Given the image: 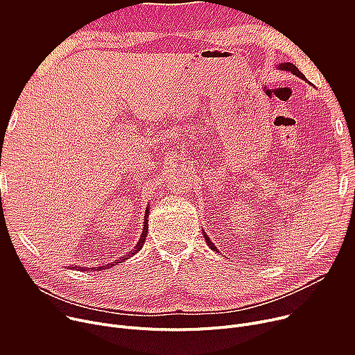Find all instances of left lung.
I'll return each instance as SVG.
<instances>
[{
  "label": "left lung",
  "mask_w": 355,
  "mask_h": 355,
  "mask_svg": "<svg viewBox=\"0 0 355 355\" xmlns=\"http://www.w3.org/2000/svg\"><path fill=\"white\" fill-rule=\"evenodd\" d=\"M278 67H279V70H286V71H291L292 74H295V76H297V77H300V78H303V80H306V77L303 76V74H302V73L297 70V67H296L295 64H292V63H282V64H279ZM204 236H205V240H207L208 245H209L212 250L218 251L216 245H215V244L211 241V239L208 237V234H207V233H204Z\"/></svg>",
  "instance_id": "1"
}]
</instances>
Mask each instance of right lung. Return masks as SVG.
Wrapping results in <instances>:
<instances>
[{
	"label": "right lung",
	"instance_id": "1",
	"mask_svg": "<svg viewBox=\"0 0 355 355\" xmlns=\"http://www.w3.org/2000/svg\"><path fill=\"white\" fill-rule=\"evenodd\" d=\"M147 216H148V208L146 209V215H144V225H143V230H141V233H140V236H139V240H137V243L132 247V248H129L126 252H123L122 256H119L118 259H114V260H108L107 263H104V264H99V266H96V267H76V268H78V271H92V270H96V271H101V270H110L111 267H114L115 264H118V263H122V261H125V260H128V259H130L133 254H136V252L143 247V244H144V240H146V236H147ZM73 268V267H71Z\"/></svg>",
	"mask_w": 355,
	"mask_h": 355
}]
</instances>
